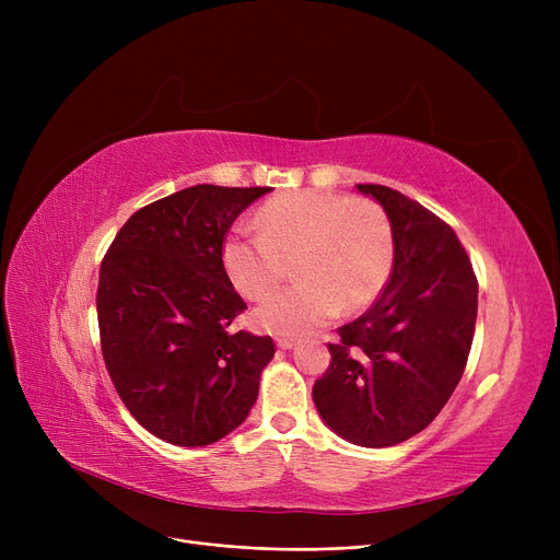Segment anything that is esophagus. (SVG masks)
Masks as SVG:
<instances>
[{
  "instance_id": "34e87169",
  "label": "esophagus",
  "mask_w": 560,
  "mask_h": 560,
  "mask_svg": "<svg viewBox=\"0 0 560 560\" xmlns=\"http://www.w3.org/2000/svg\"><path fill=\"white\" fill-rule=\"evenodd\" d=\"M292 345H295V338H290V336H279L277 338V347H281V349H290Z\"/></svg>"
}]
</instances>
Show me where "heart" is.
Here are the masks:
<instances>
[{
	"mask_svg": "<svg viewBox=\"0 0 560 560\" xmlns=\"http://www.w3.org/2000/svg\"><path fill=\"white\" fill-rule=\"evenodd\" d=\"M256 224L233 226L222 243V268L235 290L249 300L272 295L290 258L300 279L254 313L265 331L306 334L342 308L370 306L390 279L393 226L372 199L327 190L283 192L260 206Z\"/></svg>",
	"mask_w": 560,
	"mask_h": 560,
	"instance_id": "1",
	"label": "heart"
}]
</instances>
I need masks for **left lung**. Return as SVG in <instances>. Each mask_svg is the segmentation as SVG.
<instances>
[{
	"label": "left lung",
	"instance_id": "1",
	"mask_svg": "<svg viewBox=\"0 0 560 560\" xmlns=\"http://www.w3.org/2000/svg\"><path fill=\"white\" fill-rule=\"evenodd\" d=\"M388 213L393 275L378 300L329 342L313 401L338 435L390 447L427 429L465 372L479 281L454 229L388 186L359 184Z\"/></svg>",
	"mask_w": 560,
	"mask_h": 560
}]
</instances>
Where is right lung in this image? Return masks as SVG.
Segmentation results:
<instances>
[{
	"label": "right lung",
	"instance_id": "right-lung-1",
	"mask_svg": "<svg viewBox=\"0 0 560 560\" xmlns=\"http://www.w3.org/2000/svg\"><path fill=\"white\" fill-rule=\"evenodd\" d=\"M262 188L192 186L136 211L100 265L102 357L129 413L176 447L243 424L275 357L270 336L231 334L247 304L222 268L233 220Z\"/></svg>",
	"mask_w": 560,
	"mask_h": 560
}]
</instances>
